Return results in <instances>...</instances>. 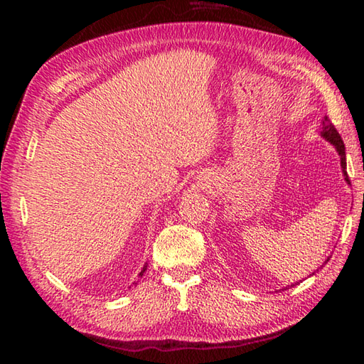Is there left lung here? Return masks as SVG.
Listing matches in <instances>:
<instances>
[{"label": "left lung", "instance_id": "left-lung-1", "mask_svg": "<svg viewBox=\"0 0 364 364\" xmlns=\"http://www.w3.org/2000/svg\"><path fill=\"white\" fill-rule=\"evenodd\" d=\"M321 136L324 139H328L331 144L336 146V149L338 152V156H341V164H342V170H343V175H345V180H348V175H347V160H345V144L341 138V134L336 130V127L332 125V122L329 120V117H324L323 120V132H321Z\"/></svg>", "mask_w": 364, "mask_h": 364}]
</instances>
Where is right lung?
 I'll use <instances>...</instances> for the list:
<instances>
[{
    "mask_svg": "<svg viewBox=\"0 0 364 364\" xmlns=\"http://www.w3.org/2000/svg\"><path fill=\"white\" fill-rule=\"evenodd\" d=\"M146 268H147V267H144L143 269H141V273H139V276H143V273H144V271H146Z\"/></svg>",
    "mask_w": 364,
    "mask_h": 364,
    "instance_id": "obj_1",
    "label": "right lung"
}]
</instances>
